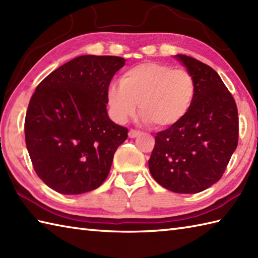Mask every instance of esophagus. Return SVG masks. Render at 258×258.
<instances>
[{
  "label": "esophagus",
  "mask_w": 258,
  "mask_h": 258,
  "mask_svg": "<svg viewBox=\"0 0 258 258\" xmlns=\"http://www.w3.org/2000/svg\"><path fill=\"white\" fill-rule=\"evenodd\" d=\"M140 135V132L139 131H135V130H131L128 132V138L130 139H135L136 136Z\"/></svg>",
  "instance_id": "obj_1"
}]
</instances>
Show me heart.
<instances>
[{"label":"heart","instance_id":"1","mask_svg":"<svg viewBox=\"0 0 258 258\" xmlns=\"http://www.w3.org/2000/svg\"><path fill=\"white\" fill-rule=\"evenodd\" d=\"M195 92L194 77L186 70L166 63L144 62L125 72L120 85L109 86L107 100L119 123L134 116L139 104L145 123L169 128L188 114Z\"/></svg>","mask_w":258,"mask_h":258}]
</instances>
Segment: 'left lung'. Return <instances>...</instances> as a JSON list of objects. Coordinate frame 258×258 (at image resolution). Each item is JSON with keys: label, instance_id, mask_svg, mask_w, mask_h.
I'll return each instance as SVG.
<instances>
[{"label": "left lung", "instance_id": "left-lung-1", "mask_svg": "<svg viewBox=\"0 0 258 258\" xmlns=\"http://www.w3.org/2000/svg\"><path fill=\"white\" fill-rule=\"evenodd\" d=\"M174 58L192 75L195 98L179 124L156 134L149 169L163 188L198 194L224 174L238 143V113L213 68L184 54Z\"/></svg>", "mask_w": 258, "mask_h": 258}]
</instances>
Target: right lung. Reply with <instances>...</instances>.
<instances>
[{
    "label": "right lung",
    "instance_id": "right-lung-1",
    "mask_svg": "<svg viewBox=\"0 0 258 258\" xmlns=\"http://www.w3.org/2000/svg\"><path fill=\"white\" fill-rule=\"evenodd\" d=\"M125 61L114 55H80L35 88L25 115V144L39 178L57 192H88L107 178L128 132L106 108L110 80Z\"/></svg>",
    "mask_w": 258,
    "mask_h": 258
}]
</instances>
